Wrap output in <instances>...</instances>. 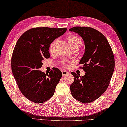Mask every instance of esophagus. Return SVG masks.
Instances as JSON below:
<instances>
[{
	"label": "esophagus",
	"mask_w": 127,
	"mask_h": 127,
	"mask_svg": "<svg viewBox=\"0 0 127 127\" xmlns=\"http://www.w3.org/2000/svg\"><path fill=\"white\" fill-rule=\"evenodd\" d=\"M62 75L64 76V75H69L70 73V72L67 71H66V70H62Z\"/></svg>",
	"instance_id": "34e87169"
}]
</instances>
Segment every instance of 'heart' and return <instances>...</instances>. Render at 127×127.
I'll return each instance as SVG.
<instances>
[{"label":"heart","mask_w":127,"mask_h":127,"mask_svg":"<svg viewBox=\"0 0 127 127\" xmlns=\"http://www.w3.org/2000/svg\"><path fill=\"white\" fill-rule=\"evenodd\" d=\"M67 40L68 42H69V44H70V45L71 48L74 46L78 45H82V40L81 38L79 37L78 36H76V35H73V34L69 35V36L67 37ZM54 43H55V41H53L50 45L49 50L50 52H52L53 49ZM64 66H65V67H69V65L65 64V65H64Z\"/></svg>","instance_id":"b5f03b06"}]
</instances>
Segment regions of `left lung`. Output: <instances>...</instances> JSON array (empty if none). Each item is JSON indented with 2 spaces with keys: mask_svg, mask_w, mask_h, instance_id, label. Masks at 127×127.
Segmentation results:
<instances>
[{
  "mask_svg": "<svg viewBox=\"0 0 127 127\" xmlns=\"http://www.w3.org/2000/svg\"><path fill=\"white\" fill-rule=\"evenodd\" d=\"M70 31L78 34L85 50L79 62L86 72L81 76L71 72L74 80L70 85L72 96L83 103L99 98L108 88L115 69V58L108 41L102 33L91 27H74Z\"/></svg>",
  "mask_w": 127,
  "mask_h": 127,
  "instance_id": "1",
  "label": "left lung"
}]
</instances>
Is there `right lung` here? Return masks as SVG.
<instances>
[{
    "mask_svg": "<svg viewBox=\"0 0 127 127\" xmlns=\"http://www.w3.org/2000/svg\"><path fill=\"white\" fill-rule=\"evenodd\" d=\"M66 30L37 27L26 31L17 40L12 56V71L21 93L33 102L44 103L54 95L62 75L61 70L54 67L45 74L40 68L44 58L50 57V44Z\"/></svg>",
    "mask_w": 127,
    "mask_h": 127,
    "instance_id": "1",
    "label": "right lung"
}]
</instances>
